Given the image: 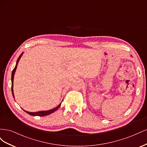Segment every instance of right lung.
<instances>
[{"label": "right lung", "mask_w": 147, "mask_h": 147, "mask_svg": "<svg viewBox=\"0 0 147 147\" xmlns=\"http://www.w3.org/2000/svg\"><path fill=\"white\" fill-rule=\"evenodd\" d=\"M24 52H23L21 54V55L20 56V57H18V59H17V61H16V65L14 69L12 71V73H11V92H12V95H13V97H14L15 98V96H14V92H13V79H14V75H15V72H16V68H17V65L18 64V63L20 61V59H21V56H23ZM63 100H62V102H63ZM61 103L57 105V107H56L55 108L53 109H51V110H46V111H39V112H28V111H26L24 110H23L25 112H26L27 113H28L29 115H30L31 116H40V117H44V116H47V115H50L53 112H55L56 110H57V109H58L60 106L61 105Z\"/></svg>", "instance_id": "obj_1"}]
</instances>
